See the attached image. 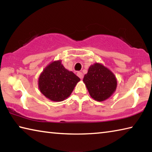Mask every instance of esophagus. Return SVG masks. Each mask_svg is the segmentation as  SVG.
Returning <instances> with one entry per match:
<instances>
[{
  "label": "esophagus",
  "instance_id": "esophagus-1",
  "mask_svg": "<svg viewBox=\"0 0 152 152\" xmlns=\"http://www.w3.org/2000/svg\"><path fill=\"white\" fill-rule=\"evenodd\" d=\"M77 76H78L80 79H82V78H83V77H84L83 74H82L81 72H78L77 73Z\"/></svg>",
  "mask_w": 152,
  "mask_h": 152
}]
</instances>
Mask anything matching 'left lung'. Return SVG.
Here are the masks:
<instances>
[{
	"label": "left lung",
	"instance_id": "left-lung-1",
	"mask_svg": "<svg viewBox=\"0 0 152 152\" xmlns=\"http://www.w3.org/2000/svg\"><path fill=\"white\" fill-rule=\"evenodd\" d=\"M91 96L102 102L109 99L116 91V76L102 64L95 63L89 67L83 79Z\"/></svg>",
	"mask_w": 152,
	"mask_h": 152
}]
</instances>
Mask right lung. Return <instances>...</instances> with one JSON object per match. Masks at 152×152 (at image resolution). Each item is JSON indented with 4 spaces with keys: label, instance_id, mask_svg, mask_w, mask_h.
<instances>
[{
    "label": "right lung",
    "instance_id": "right-lung-1",
    "mask_svg": "<svg viewBox=\"0 0 152 152\" xmlns=\"http://www.w3.org/2000/svg\"><path fill=\"white\" fill-rule=\"evenodd\" d=\"M80 80L75 74L64 68L61 60H57L43 69L38 79V86L40 92L50 101L60 102L70 96Z\"/></svg>",
    "mask_w": 152,
    "mask_h": 152
}]
</instances>
